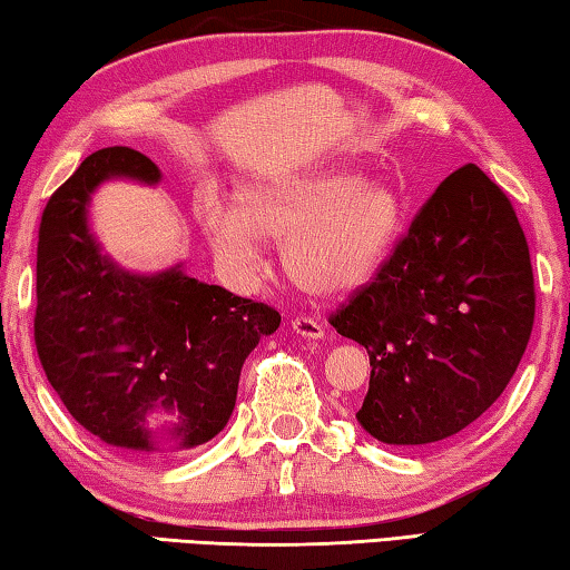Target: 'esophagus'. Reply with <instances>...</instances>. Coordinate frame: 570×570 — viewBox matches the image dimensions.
I'll list each match as a JSON object with an SVG mask.
<instances>
[{
  "instance_id": "1",
  "label": "esophagus",
  "mask_w": 570,
  "mask_h": 570,
  "mask_svg": "<svg viewBox=\"0 0 570 570\" xmlns=\"http://www.w3.org/2000/svg\"><path fill=\"white\" fill-rule=\"evenodd\" d=\"M292 326L298 336H304V340H324V334H326L324 324L312 320V316H296Z\"/></svg>"
}]
</instances>
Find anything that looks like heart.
<instances>
[{
	"instance_id": "heart-1",
	"label": "heart",
	"mask_w": 570,
	"mask_h": 570,
	"mask_svg": "<svg viewBox=\"0 0 570 570\" xmlns=\"http://www.w3.org/2000/svg\"><path fill=\"white\" fill-rule=\"evenodd\" d=\"M198 220L224 262L254 268L266 240L284 246V266L304 292L336 298L360 292L387 262L404 220L394 180L332 166L238 186L236 206L216 193L198 200Z\"/></svg>"
}]
</instances>
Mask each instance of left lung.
<instances>
[{"instance_id": "obj_1", "label": "left lung", "mask_w": 570, "mask_h": 570, "mask_svg": "<svg viewBox=\"0 0 570 570\" xmlns=\"http://www.w3.org/2000/svg\"><path fill=\"white\" fill-rule=\"evenodd\" d=\"M533 314L515 210L478 166H462L420 208L377 278L332 316L370 354L356 422L400 448L458 435L513 380Z\"/></svg>"}]
</instances>
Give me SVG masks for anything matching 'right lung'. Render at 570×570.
I'll return each mask as SVG.
<instances>
[{
    "mask_svg": "<svg viewBox=\"0 0 570 570\" xmlns=\"http://www.w3.org/2000/svg\"><path fill=\"white\" fill-rule=\"evenodd\" d=\"M110 178L158 186L163 173L115 146L55 190L37 244V354L67 412L105 445L138 455L193 450L226 428L240 366L282 314L198 282L183 264L122 268L90 228L92 193Z\"/></svg>",
    "mask_w": 570,
    "mask_h": 570,
    "instance_id": "right-lung-1",
    "label": "right lung"
}]
</instances>
